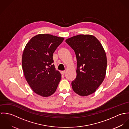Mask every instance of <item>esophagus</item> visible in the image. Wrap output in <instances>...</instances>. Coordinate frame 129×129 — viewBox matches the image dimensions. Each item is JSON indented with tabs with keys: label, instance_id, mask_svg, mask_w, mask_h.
I'll return each mask as SVG.
<instances>
[{
	"label": "esophagus",
	"instance_id": "1",
	"mask_svg": "<svg viewBox=\"0 0 129 129\" xmlns=\"http://www.w3.org/2000/svg\"><path fill=\"white\" fill-rule=\"evenodd\" d=\"M60 73L61 74H66V71H61L60 72Z\"/></svg>",
	"mask_w": 129,
	"mask_h": 129
}]
</instances>
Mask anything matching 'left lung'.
<instances>
[{
    "instance_id": "obj_1",
    "label": "left lung",
    "mask_w": 129,
    "mask_h": 129,
    "mask_svg": "<svg viewBox=\"0 0 129 129\" xmlns=\"http://www.w3.org/2000/svg\"><path fill=\"white\" fill-rule=\"evenodd\" d=\"M66 42L74 50L77 60L76 77L72 82V88L80 96L91 94L105 77V52L99 40L91 35L75 36Z\"/></svg>"
}]
</instances>
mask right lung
<instances>
[{"label":"right lung","instance_id":"obj_1","mask_svg":"<svg viewBox=\"0 0 129 129\" xmlns=\"http://www.w3.org/2000/svg\"><path fill=\"white\" fill-rule=\"evenodd\" d=\"M63 40L50 34H39L31 38L24 50L22 65L25 77L33 91L41 96L53 94L61 79L53 56Z\"/></svg>","mask_w":129,"mask_h":129}]
</instances>
